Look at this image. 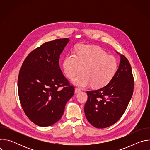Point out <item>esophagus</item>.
Here are the masks:
<instances>
[{"instance_id": "1", "label": "esophagus", "mask_w": 150, "mask_h": 150, "mask_svg": "<svg viewBox=\"0 0 150 150\" xmlns=\"http://www.w3.org/2000/svg\"><path fill=\"white\" fill-rule=\"evenodd\" d=\"M81 91V90L79 88H75V94H77Z\"/></svg>"}]
</instances>
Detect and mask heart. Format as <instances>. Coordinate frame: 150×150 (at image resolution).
Segmentation results:
<instances>
[{
    "instance_id": "1",
    "label": "heart",
    "mask_w": 150,
    "mask_h": 150,
    "mask_svg": "<svg viewBox=\"0 0 150 150\" xmlns=\"http://www.w3.org/2000/svg\"><path fill=\"white\" fill-rule=\"evenodd\" d=\"M82 69L83 74L72 83L82 88L91 85L98 89L112 80L117 69V62L115 57L108 55L98 47L83 45L77 47L76 54H68L63 63V72L69 79H73Z\"/></svg>"
}]
</instances>
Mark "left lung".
Masks as SVG:
<instances>
[{
  "label": "left lung",
  "instance_id": "obj_1",
  "mask_svg": "<svg viewBox=\"0 0 150 150\" xmlns=\"http://www.w3.org/2000/svg\"><path fill=\"white\" fill-rule=\"evenodd\" d=\"M120 55L119 68L112 80L105 87L87 91L84 106L88 121L97 128H105L116 123L125 112L134 91V81L130 63Z\"/></svg>",
  "mask_w": 150,
  "mask_h": 150
}]
</instances>
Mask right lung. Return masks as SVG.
Wrapping results in <instances>:
<instances>
[{
  "mask_svg": "<svg viewBox=\"0 0 150 150\" xmlns=\"http://www.w3.org/2000/svg\"><path fill=\"white\" fill-rule=\"evenodd\" d=\"M69 41L62 38L45 42L28 55L20 69L18 90L21 106L27 116L40 126L56 123L74 94V87L63 76L59 63Z\"/></svg>",
  "mask_w": 150,
  "mask_h": 150,
  "instance_id": "obj_1",
  "label": "right lung"
}]
</instances>
